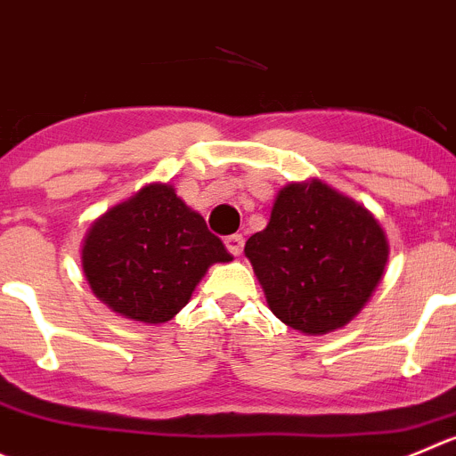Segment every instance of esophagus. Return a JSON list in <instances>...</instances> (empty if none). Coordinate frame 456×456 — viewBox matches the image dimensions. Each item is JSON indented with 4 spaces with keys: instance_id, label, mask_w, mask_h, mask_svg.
I'll use <instances>...</instances> for the list:
<instances>
[{
    "instance_id": "obj_1",
    "label": "esophagus",
    "mask_w": 456,
    "mask_h": 456,
    "mask_svg": "<svg viewBox=\"0 0 456 456\" xmlns=\"http://www.w3.org/2000/svg\"><path fill=\"white\" fill-rule=\"evenodd\" d=\"M225 248L231 250V255H241V250H244V237L241 235H228L225 237Z\"/></svg>"
}]
</instances>
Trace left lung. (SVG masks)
<instances>
[{
    "label": "left lung",
    "instance_id": "left-lung-1",
    "mask_svg": "<svg viewBox=\"0 0 456 456\" xmlns=\"http://www.w3.org/2000/svg\"><path fill=\"white\" fill-rule=\"evenodd\" d=\"M273 314L309 336L340 329L370 300L387 264L379 221L322 181L290 183L244 248Z\"/></svg>",
    "mask_w": 456,
    "mask_h": 456
}]
</instances>
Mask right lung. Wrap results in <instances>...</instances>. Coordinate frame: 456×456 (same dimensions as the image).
Here are the masks:
<instances>
[{
	"instance_id": "obj_1",
	"label": "right lung",
	"mask_w": 456,
	"mask_h": 456,
	"mask_svg": "<svg viewBox=\"0 0 456 456\" xmlns=\"http://www.w3.org/2000/svg\"><path fill=\"white\" fill-rule=\"evenodd\" d=\"M231 259L203 216L159 183L111 208L82 246L91 290L116 314L145 324L175 318L208 266Z\"/></svg>"
}]
</instances>
